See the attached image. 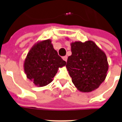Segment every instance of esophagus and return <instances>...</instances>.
Wrapping results in <instances>:
<instances>
[{"label": "esophagus", "instance_id": "34e87169", "mask_svg": "<svg viewBox=\"0 0 122 122\" xmlns=\"http://www.w3.org/2000/svg\"><path fill=\"white\" fill-rule=\"evenodd\" d=\"M63 60H64V61L66 62V61H67V59H68V56H63Z\"/></svg>", "mask_w": 122, "mask_h": 122}]
</instances>
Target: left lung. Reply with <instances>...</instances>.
<instances>
[{
	"instance_id": "8db88e82",
	"label": "left lung",
	"mask_w": 122,
	"mask_h": 122,
	"mask_svg": "<svg viewBox=\"0 0 122 122\" xmlns=\"http://www.w3.org/2000/svg\"><path fill=\"white\" fill-rule=\"evenodd\" d=\"M66 66L78 90L90 92L105 80L108 64L105 52L92 41L72 42Z\"/></svg>"
}]
</instances>
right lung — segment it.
Instances as JSON below:
<instances>
[{
  "label": "right lung",
  "mask_w": 122,
  "mask_h": 122,
  "mask_svg": "<svg viewBox=\"0 0 122 122\" xmlns=\"http://www.w3.org/2000/svg\"><path fill=\"white\" fill-rule=\"evenodd\" d=\"M66 64L53 48L51 41L47 39L36 44L29 51L24 61V71L34 85L44 86L52 81L58 68Z\"/></svg>",
  "instance_id": "obj_1"
}]
</instances>
